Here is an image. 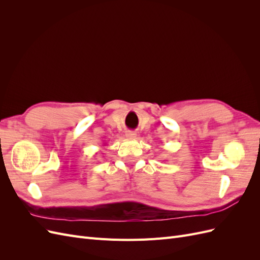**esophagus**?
Returning a JSON list of instances; mask_svg holds the SVG:
<instances>
[{
  "label": "esophagus",
  "mask_w": 260,
  "mask_h": 260,
  "mask_svg": "<svg viewBox=\"0 0 260 260\" xmlns=\"http://www.w3.org/2000/svg\"><path fill=\"white\" fill-rule=\"evenodd\" d=\"M136 137H137V133L133 131H128L127 133H125V138H128V139H136Z\"/></svg>",
  "instance_id": "obj_1"
}]
</instances>
